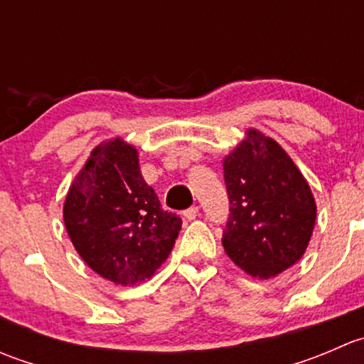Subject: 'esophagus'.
Wrapping results in <instances>:
<instances>
[{
    "instance_id": "obj_1",
    "label": "esophagus",
    "mask_w": 364,
    "mask_h": 364,
    "mask_svg": "<svg viewBox=\"0 0 364 364\" xmlns=\"http://www.w3.org/2000/svg\"><path fill=\"white\" fill-rule=\"evenodd\" d=\"M183 216H185L186 220H196L197 216H199V208H197V205H192V208H188L186 211H183Z\"/></svg>"
}]
</instances>
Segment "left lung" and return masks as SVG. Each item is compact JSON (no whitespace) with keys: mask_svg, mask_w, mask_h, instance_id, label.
Wrapping results in <instances>:
<instances>
[{"mask_svg":"<svg viewBox=\"0 0 364 364\" xmlns=\"http://www.w3.org/2000/svg\"><path fill=\"white\" fill-rule=\"evenodd\" d=\"M230 215L222 245L237 267L260 280L284 273L306 252L317 204L284 148L255 128L223 159Z\"/></svg>","mask_w":364,"mask_h":364,"instance_id":"8db88e82","label":"left lung"}]
</instances>
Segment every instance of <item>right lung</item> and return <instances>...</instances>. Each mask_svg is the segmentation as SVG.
Segmentation results:
<instances>
[{"label": "right lung", "instance_id": "obj_1", "mask_svg": "<svg viewBox=\"0 0 364 364\" xmlns=\"http://www.w3.org/2000/svg\"><path fill=\"white\" fill-rule=\"evenodd\" d=\"M63 220L84 262L117 285L149 280L181 230V218L161 209L142 178L135 146L121 137L91 151L70 186Z\"/></svg>", "mask_w": 364, "mask_h": 364}]
</instances>
